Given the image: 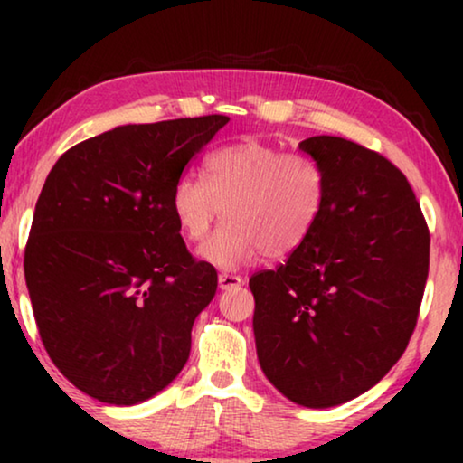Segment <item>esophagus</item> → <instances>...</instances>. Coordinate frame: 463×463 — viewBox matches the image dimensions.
Here are the masks:
<instances>
[{"instance_id": "34e87169", "label": "esophagus", "mask_w": 463, "mask_h": 463, "mask_svg": "<svg viewBox=\"0 0 463 463\" xmlns=\"http://www.w3.org/2000/svg\"><path fill=\"white\" fill-rule=\"evenodd\" d=\"M244 280L240 276H233V274H219V287L223 290H230V288H238L242 287Z\"/></svg>"}]
</instances>
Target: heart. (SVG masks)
Returning a JSON list of instances; mask_svg holds the SVG:
<instances>
[{"instance_id":"heart-1","label":"heart","mask_w":463,"mask_h":463,"mask_svg":"<svg viewBox=\"0 0 463 463\" xmlns=\"http://www.w3.org/2000/svg\"><path fill=\"white\" fill-rule=\"evenodd\" d=\"M326 176L314 157L274 145L240 141L211 151L204 179L183 175L173 213L187 242L200 244L219 214L223 227L202 246V257L223 269L282 259L309 238L325 206Z\"/></svg>"}]
</instances>
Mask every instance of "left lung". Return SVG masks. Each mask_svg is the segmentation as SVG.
<instances>
[{"mask_svg":"<svg viewBox=\"0 0 463 463\" xmlns=\"http://www.w3.org/2000/svg\"><path fill=\"white\" fill-rule=\"evenodd\" d=\"M299 149L325 170V206L287 261L252 274V328L265 377L293 402L326 409L373 388L407 350L430 230L388 157L326 135Z\"/></svg>","mask_w":463,"mask_h":463,"instance_id":"8db88e82","label":"left lung"}]
</instances>
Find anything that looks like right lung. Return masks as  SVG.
<instances>
[{
  "mask_svg": "<svg viewBox=\"0 0 463 463\" xmlns=\"http://www.w3.org/2000/svg\"><path fill=\"white\" fill-rule=\"evenodd\" d=\"M227 116L118 126L50 170L24 246L42 344L75 388L137 404L166 388L192 350L217 269L181 238L173 189Z\"/></svg>",
  "mask_w": 463,
  "mask_h": 463,
  "instance_id": "obj_1",
  "label": "right lung"
}]
</instances>
